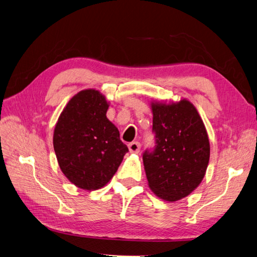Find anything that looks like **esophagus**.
<instances>
[{"label":"esophagus","mask_w":257,"mask_h":257,"mask_svg":"<svg viewBox=\"0 0 257 257\" xmlns=\"http://www.w3.org/2000/svg\"><path fill=\"white\" fill-rule=\"evenodd\" d=\"M141 148H142V146L138 142H133L128 145L130 152H132V153H138L139 151H141Z\"/></svg>","instance_id":"34e87169"}]
</instances>
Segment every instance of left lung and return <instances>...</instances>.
Returning <instances> with one entry per match:
<instances>
[{
	"instance_id": "8db88e82",
	"label": "left lung",
	"mask_w": 257,
	"mask_h": 257,
	"mask_svg": "<svg viewBox=\"0 0 257 257\" xmlns=\"http://www.w3.org/2000/svg\"><path fill=\"white\" fill-rule=\"evenodd\" d=\"M155 146L143 154L148 184L160 198L188 196L203 180L210 158L205 124L186 99L151 104Z\"/></svg>"
}]
</instances>
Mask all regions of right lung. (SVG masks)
<instances>
[{"mask_svg":"<svg viewBox=\"0 0 257 257\" xmlns=\"http://www.w3.org/2000/svg\"><path fill=\"white\" fill-rule=\"evenodd\" d=\"M109 105L96 90H82L61 112L53 133V148L62 173L87 191L103 188L128 151L120 133L107 119Z\"/></svg>","mask_w":257,"mask_h":257,"instance_id":"add662e5","label":"right lung"}]
</instances>
